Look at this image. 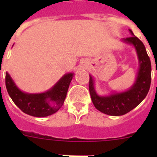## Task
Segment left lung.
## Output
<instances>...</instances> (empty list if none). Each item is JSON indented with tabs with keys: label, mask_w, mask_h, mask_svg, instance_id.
<instances>
[{
	"label": "left lung",
	"mask_w": 157,
	"mask_h": 157,
	"mask_svg": "<svg viewBox=\"0 0 157 157\" xmlns=\"http://www.w3.org/2000/svg\"><path fill=\"white\" fill-rule=\"evenodd\" d=\"M130 30L132 36L124 39L126 42L134 45L138 52L140 62L138 75L135 83L128 91L109 97H100L94 88V80L90 75L89 90L93 104L100 112L109 116H123L138 106L149 92L151 84V62L142 41Z\"/></svg>",
	"instance_id": "1"
}]
</instances>
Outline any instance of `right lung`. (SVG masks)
Instances as JSON below:
<instances>
[{"instance_id": "add662e5", "label": "right lung", "mask_w": 157, "mask_h": 157, "mask_svg": "<svg viewBox=\"0 0 157 157\" xmlns=\"http://www.w3.org/2000/svg\"><path fill=\"white\" fill-rule=\"evenodd\" d=\"M72 78V73L65 75L50 90L39 94H25L19 90L8 73L5 74V86L13 102L22 112L35 117H45L54 114L63 105ZM50 102L54 105L52 106Z\"/></svg>"}]
</instances>
